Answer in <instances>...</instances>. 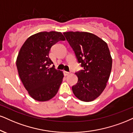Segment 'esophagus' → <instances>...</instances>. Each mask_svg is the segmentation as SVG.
Here are the masks:
<instances>
[{
    "mask_svg": "<svg viewBox=\"0 0 133 133\" xmlns=\"http://www.w3.org/2000/svg\"><path fill=\"white\" fill-rule=\"evenodd\" d=\"M70 72H68V71H64V75H65V76H68V75L70 74Z\"/></svg>",
    "mask_w": 133,
    "mask_h": 133,
    "instance_id": "esophagus-1",
    "label": "esophagus"
}]
</instances>
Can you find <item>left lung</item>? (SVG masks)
<instances>
[{"instance_id":"8db88e82","label":"left lung","mask_w":133,"mask_h":133,"mask_svg":"<svg viewBox=\"0 0 133 133\" xmlns=\"http://www.w3.org/2000/svg\"><path fill=\"white\" fill-rule=\"evenodd\" d=\"M83 70L76 73L78 80L72 86L75 96L84 102L94 101L107 86L112 66L107 44L87 32H63Z\"/></svg>"}]
</instances>
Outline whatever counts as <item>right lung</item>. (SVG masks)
<instances>
[{
	"instance_id": "1",
	"label": "right lung",
	"mask_w": 133,
	"mask_h": 133,
	"mask_svg": "<svg viewBox=\"0 0 133 133\" xmlns=\"http://www.w3.org/2000/svg\"><path fill=\"white\" fill-rule=\"evenodd\" d=\"M65 40L60 32H40L28 38L21 47L16 62L19 76L36 101H49L58 91L63 74L54 65L50 67L53 62L49 52L57 42Z\"/></svg>"
}]
</instances>
